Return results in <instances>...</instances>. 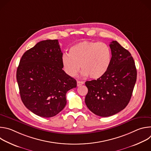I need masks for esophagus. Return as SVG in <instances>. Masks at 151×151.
I'll use <instances>...</instances> for the list:
<instances>
[{"label":"esophagus","mask_w":151,"mask_h":151,"mask_svg":"<svg viewBox=\"0 0 151 151\" xmlns=\"http://www.w3.org/2000/svg\"><path fill=\"white\" fill-rule=\"evenodd\" d=\"M84 83V82L83 81H77V86L78 87H79L80 85H82Z\"/></svg>","instance_id":"34e87169"}]
</instances>
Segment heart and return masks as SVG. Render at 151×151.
Listing matches in <instances>:
<instances>
[{
  "label": "heart",
  "mask_w": 151,
  "mask_h": 151,
  "mask_svg": "<svg viewBox=\"0 0 151 151\" xmlns=\"http://www.w3.org/2000/svg\"><path fill=\"white\" fill-rule=\"evenodd\" d=\"M112 60L111 50L106 43L85 40L72 46L69 54L61 57L63 68L69 76L77 75L81 68L82 75L97 79L107 72Z\"/></svg>",
  "instance_id": "b5f03b06"
}]
</instances>
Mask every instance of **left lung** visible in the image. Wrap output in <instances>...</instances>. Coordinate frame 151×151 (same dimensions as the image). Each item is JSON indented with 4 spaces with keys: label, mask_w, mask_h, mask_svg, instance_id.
<instances>
[{
    "label": "left lung",
    "mask_w": 151,
    "mask_h": 151,
    "mask_svg": "<svg viewBox=\"0 0 151 151\" xmlns=\"http://www.w3.org/2000/svg\"><path fill=\"white\" fill-rule=\"evenodd\" d=\"M112 60L107 72L97 80L86 81L88 88L85 102L94 114L107 117L115 115L127 106L137 79L135 63L130 52L117 41L109 45Z\"/></svg>",
    "instance_id": "left-lung-1"
}]
</instances>
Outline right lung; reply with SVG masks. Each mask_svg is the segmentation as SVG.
Returning a JSON list of instances; mask_svg holds the SVG:
<instances>
[{
    "label": "right lung",
    "instance_id": "right-lung-1",
    "mask_svg": "<svg viewBox=\"0 0 151 151\" xmlns=\"http://www.w3.org/2000/svg\"><path fill=\"white\" fill-rule=\"evenodd\" d=\"M58 41L42 40L24 52L17 70L20 97L27 108L44 118L52 117L66 104L67 92L76 81L63 70Z\"/></svg>",
    "mask_w": 151,
    "mask_h": 151
}]
</instances>
